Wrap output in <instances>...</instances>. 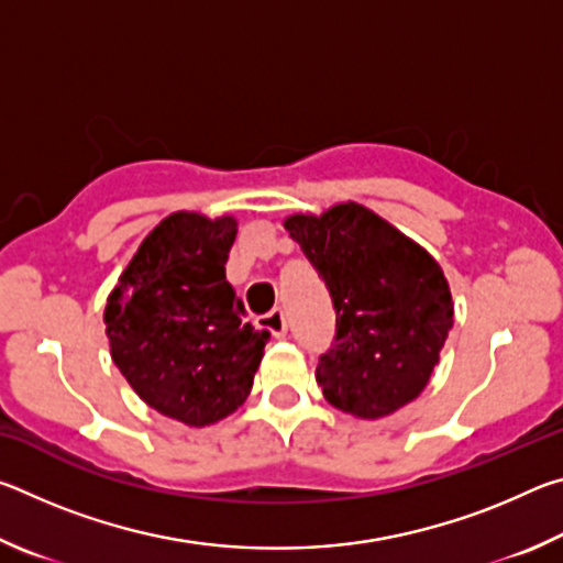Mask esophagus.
I'll use <instances>...</instances> for the list:
<instances>
[{
  "instance_id": "1",
  "label": "esophagus",
  "mask_w": 563,
  "mask_h": 563,
  "mask_svg": "<svg viewBox=\"0 0 563 563\" xmlns=\"http://www.w3.org/2000/svg\"><path fill=\"white\" fill-rule=\"evenodd\" d=\"M263 328L273 332V338H283L285 332H288V318H285V312L280 308L271 310L268 316H263Z\"/></svg>"
}]
</instances>
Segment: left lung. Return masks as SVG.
Masks as SVG:
<instances>
[{
    "label": "left lung",
    "mask_w": 563,
    "mask_h": 563,
    "mask_svg": "<svg viewBox=\"0 0 563 563\" xmlns=\"http://www.w3.org/2000/svg\"><path fill=\"white\" fill-rule=\"evenodd\" d=\"M316 265L338 312L316 379L332 407L379 419L430 383L454 325L444 273L422 245L355 201L283 221Z\"/></svg>",
    "instance_id": "8db88e82"
}]
</instances>
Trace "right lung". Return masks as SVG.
<instances>
[{
    "instance_id": "1",
    "label": "right lung",
    "mask_w": 563,
    "mask_h": 563,
    "mask_svg": "<svg viewBox=\"0 0 563 563\" xmlns=\"http://www.w3.org/2000/svg\"><path fill=\"white\" fill-rule=\"evenodd\" d=\"M235 233L233 216H166L103 308L113 365L148 407L188 427L221 422L245 402L271 340L245 322L225 280Z\"/></svg>"
}]
</instances>
